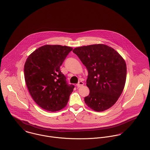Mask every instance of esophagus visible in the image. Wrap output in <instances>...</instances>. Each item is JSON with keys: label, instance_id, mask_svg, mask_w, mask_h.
Masks as SVG:
<instances>
[{"label": "esophagus", "instance_id": "esophagus-1", "mask_svg": "<svg viewBox=\"0 0 150 150\" xmlns=\"http://www.w3.org/2000/svg\"><path fill=\"white\" fill-rule=\"evenodd\" d=\"M84 85V83L83 81H79L78 83V84H77V86L78 88H80V87H81L82 86H83Z\"/></svg>", "mask_w": 150, "mask_h": 150}]
</instances>
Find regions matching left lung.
<instances>
[{"label": "left lung", "mask_w": 150, "mask_h": 150, "mask_svg": "<svg viewBox=\"0 0 150 150\" xmlns=\"http://www.w3.org/2000/svg\"><path fill=\"white\" fill-rule=\"evenodd\" d=\"M76 54L87 69L86 86L89 95L86 105L96 111L113 106L121 95L127 78V65L122 57L112 48L94 44L76 48Z\"/></svg>", "instance_id": "8db88e82"}]
</instances>
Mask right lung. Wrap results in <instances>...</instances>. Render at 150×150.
Here are the masks:
<instances>
[{"label":"right lung","instance_id":"1","mask_svg":"<svg viewBox=\"0 0 150 150\" xmlns=\"http://www.w3.org/2000/svg\"><path fill=\"white\" fill-rule=\"evenodd\" d=\"M72 48L45 45L27 58L24 66L26 84L34 101L45 110L57 111L64 108L74 86L69 84L60 70Z\"/></svg>","mask_w":150,"mask_h":150}]
</instances>
